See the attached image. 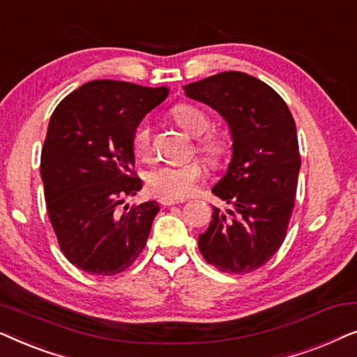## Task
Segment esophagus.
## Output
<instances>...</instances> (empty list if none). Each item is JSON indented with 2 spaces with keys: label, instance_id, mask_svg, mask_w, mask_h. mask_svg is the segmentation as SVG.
I'll return each instance as SVG.
<instances>
[{
  "label": "esophagus",
  "instance_id": "1",
  "mask_svg": "<svg viewBox=\"0 0 357 357\" xmlns=\"http://www.w3.org/2000/svg\"><path fill=\"white\" fill-rule=\"evenodd\" d=\"M159 203L162 206H172V204L180 203V199H172V198H159Z\"/></svg>",
  "mask_w": 357,
  "mask_h": 357
}]
</instances>
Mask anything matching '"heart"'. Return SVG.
<instances>
[{"instance_id":"b5f03b06","label":"heart","mask_w":357,"mask_h":357,"mask_svg":"<svg viewBox=\"0 0 357 357\" xmlns=\"http://www.w3.org/2000/svg\"><path fill=\"white\" fill-rule=\"evenodd\" d=\"M172 116L182 128L192 136H202L197 141V151L211 165H221L229 153V144L216 135H205L211 128V120L206 112L190 104H178L172 109ZM131 148L139 160H148L153 149L151 126L148 121H141L136 126ZM203 177V169L198 162L188 164H164L151 170L146 177V187L159 198L183 199L193 192L195 185Z\"/></svg>"}]
</instances>
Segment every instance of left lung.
Here are the masks:
<instances>
[{"label":"left lung","instance_id":"left-lung-1","mask_svg":"<svg viewBox=\"0 0 357 357\" xmlns=\"http://www.w3.org/2000/svg\"><path fill=\"white\" fill-rule=\"evenodd\" d=\"M183 89L219 112L232 138L231 162L213 187L231 208H213L198 248L219 271H255L281 247L294 209L301 169L296 121L275 89L245 73H219Z\"/></svg>","mask_w":357,"mask_h":357}]
</instances>
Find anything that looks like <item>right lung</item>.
Segmentation results:
<instances>
[{
  "instance_id": "right-lung-1",
  "label": "right lung",
  "mask_w": 357,
  "mask_h": 357,
  "mask_svg": "<svg viewBox=\"0 0 357 357\" xmlns=\"http://www.w3.org/2000/svg\"><path fill=\"white\" fill-rule=\"evenodd\" d=\"M167 96L165 86L96 79L53 112L40 158L47 211L63 255L82 271L119 275L143 252L159 204L116 208L143 187L133 170L136 126Z\"/></svg>"
}]
</instances>
